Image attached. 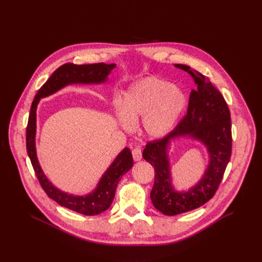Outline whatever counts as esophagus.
I'll return each mask as SVG.
<instances>
[{
  "label": "esophagus",
  "mask_w": 262,
  "mask_h": 262,
  "mask_svg": "<svg viewBox=\"0 0 262 262\" xmlns=\"http://www.w3.org/2000/svg\"><path fill=\"white\" fill-rule=\"evenodd\" d=\"M132 155H133V159L135 162H139L142 159V151H141V149L138 147L133 149Z\"/></svg>",
  "instance_id": "1"
}]
</instances>
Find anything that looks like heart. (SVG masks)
Returning <instances> with one entry per match:
<instances>
[{
  "instance_id": "obj_1",
  "label": "heart",
  "mask_w": 262,
  "mask_h": 262,
  "mask_svg": "<svg viewBox=\"0 0 262 262\" xmlns=\"http://www.w3.org/2000/svg\"><path fill=\"white\" fill-rule=\"evenodd\" d=\"M185 105L184 95L171 84L149 77L133 84L123 97L116 102V114L120 124L129 129L141 119V129L149 138L167 135Z\"/></svg>"
}]
</instances>
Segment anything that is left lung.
Listing matches in <instances>:
<instances>
[{
    "mask_svg": "<svg viewBox=\"0 0 262 262\" xmlns=\"http://www.w3.org/2000/svg\"><path fill=\"white\" fill-rule=\"evenodd\" d=\"M175 67L189 72L196 89L190 94L188 113L163 139L146 144L143 158L155 168V184L150 198L155 207L166 215L193 210L205 204L215 194L232 150L231 118L228 105L209 80L188 65ZM188 134L202 141L210 154V164L202 180L189 192H175L170 183L167 147L169 141Z\"/></svg>",
    "mask_w": 262,
    "mask_h": 262,
    "instance_id": "left-lung-1",
    "label": "left lung"
}]
</instances>
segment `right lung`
<instances>
[{
  "mask_svg": "<svg viewBox=\"0 0 262 262\" xmlns=\"http://www.w3.org/2000/svg\"><path fill=\"white\" fill-rule=\"evenodd\" d=\"M116 64H73L65 63L57 68L37 92L29 114L26 132L27 152L41 188L47 195L61 206L86 215H95L106 210L113 202L117 184L121 177L133 167L134 161L129 148H124L100 178L97 188L86 196H73L58 190L49 181L37 160L35 147L36 108L40 98L49 96L69 84H99L106 81Z\"/></svg>",
  "mask_w": 262,
  "mask_h": 262,
  "instance_id": "right-lung-1",
  "label": "right lung"
}]
</instances>
